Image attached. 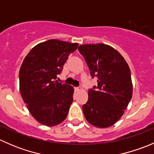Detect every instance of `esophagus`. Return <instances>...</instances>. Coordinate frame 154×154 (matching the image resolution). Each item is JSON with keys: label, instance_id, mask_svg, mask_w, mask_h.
I'll use <instances>...</instances> for the list:
<instances>
[{"label": "esophagus", "instance_id": "esophagus-1", "mask_svg": "<svg viewBox=\"0 0 154 154\" xmlns=\"http://www.w3.org/2000/svg\"><path fill=\"white\" fill-rule=\"evenodd\" d=\"M74 89H75L76 91H79L81 90V87H76V88H74Z\"/></svg>", "mask_w": 154, "mask_h": 154}]
</instances>
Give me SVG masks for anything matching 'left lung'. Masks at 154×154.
<instances>
[{"label":"left lung","mask_w":154,"mask_h":154,"mask_svg":"<svg viewBox=\"0 0 154 154\" xmlns=\"http://www.w3.org/2000/svg\"><path fill=\"white\" fill-rule=\"evenodd\" d=\"M97 86L88 90L83 105L87 122L99 128L116 124L123 116L133 95L128 64L120 53L105 44H86L78 48Z\"/></svg>","instance_id":"obj_1"}]
</instances>
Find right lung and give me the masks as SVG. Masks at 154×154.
I'll return each mask as SVG.
<instances>
[{"label": "right lung", "instance_id": "1", "mask_svg": "<svg viewBox=\"0 0 154 154\" xmlns=\"http://www.w3.org/2000/svg\"><path fill=\"white\" fill-rule=\"evenodd\" d=\"M77 47V43L48 40L32 48L21 64V95L32 117L42 125L52 127L67 117L74 88L55 80Z\"/></svg>", "mask_w": 154, "mask_h": 154}]
</instances>
